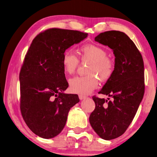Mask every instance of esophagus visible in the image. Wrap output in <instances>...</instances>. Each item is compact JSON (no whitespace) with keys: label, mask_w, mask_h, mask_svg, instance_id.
<instances>
[{"label":"esophagus","mask_w":157,"mask_h":157,"mask_svg":"<svg viewBox=\"0 0 157 157\" xmlns=\"http://www.w3.org/2000/svg\"><path fill=\"white\" fill-rule=\"evenodd\" d=\"M79 99H80V100H82V99H86V96H84V95H79Z\"/></svg>","instance_id":"obj_1"}]
</instances>
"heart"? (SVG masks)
<instances>
[{"label":"heart","mask_w":157,"mask_h":157,"mask_svg":"<svg viewBox=\"0 0 157 157\" xmlns=\"http://www.w3.org/2000/svg\"><path fill=\"white\" fill-rule=\"evenodd\" d=\"M82 60L90 62L86 76L75 77L69 80L71 93L88 95L98 86L99 77L101 81L109 79L113 73V62L107 58V53L101 47L94 44H86L79 50ZM79 63L78 58L70 51H67L62 57V68L65 73L71 75L75 73Z\"/></svg>","instance_id":"heart-1"}]
</instances>
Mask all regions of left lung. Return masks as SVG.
Listing matches in <instances>:
<instances>
[{"label":"left lung","instance_id":"8db88e82","mask_svg":"<svg viewBox=\"0 0 157 157\" xmlns=\"http://www.w3.org/2000/svg\"><path fill=\"white\" fill-rule=\"evenodd\" d=\"M95 41L110 48L115 55L113 73L99 92L113 101L93 97L95 108L89 121L99 137L111 140L125 132L144 98V60L132 40L121 31L101 33Z\"/></svg>","mask_w":157,"mask_h":157}]
</instances>
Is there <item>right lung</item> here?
<instances>
[{
	"instance_id": "obj_1",
	"label": "right lung",
	"mask_w": 157,
	"mask_h": 157,
	"mask_svg": "<svg viewBox=\"0 0 157 157\" xmlns=\"http://www.w3.org/2000/svg\"><path fill=\"white\" fill-rule=\"evenodd\" d=\"M88 33L62 29H47L33 39L20 73L21 110L29 129L44 139L63 130L69 110L79 101L67 94L69 86L62 68L67 49L87 38Z\"/></svg>"
}]
</instances>
